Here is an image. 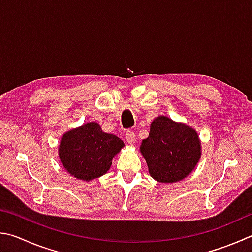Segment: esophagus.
<instances>
[{
  "label": "esophagus",
  "mask_w": 252,
  "mask_h": 252,
  "mask_svg": "<svg viewBox=\"0 0 252 252\" xmlns=\"http://www.w3.org/2000/svg\"><path fill=\"white\" fill-rule=\"evenodd\" d=\"M135 139H136V138H135L134 132L127 131L126 133V141L129 144H133L134 142H135Z\"/></svg>",
  "instance_id": "34e87169"
}]
</instances>
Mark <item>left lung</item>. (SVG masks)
<instances>
[{"instance_id": "1", "label": "left lung", "mask_w": 252, "mask_h": 252, "mask_svg": "<svg viewBox=\"0 0 252 252\" xmlns=\"http://www.w3.org/2000/svg\"><path fill=\"white\" fill-rule=\"evenodd\" d=\"M140 151L154 180L175 183L193 172L202 144L193 127L161 116L151 123L149 138L142 141Z\"/></svg>"}]
</instances>
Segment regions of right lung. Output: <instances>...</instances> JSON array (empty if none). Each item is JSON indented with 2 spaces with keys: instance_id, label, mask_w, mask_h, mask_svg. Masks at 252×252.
Returning <instances> with one entry per match:
<instances>
[{
  "instance_id": "obj_1",
  "label": "right lung",
  "mask_w": 252,
  "mask_h": 252,
  "mask_svg": "<svg viewBox=\"0 0 252 252\" xmlns=\"http://www.w3.org/2000/svg\"><path fill=\"white\" fill-rule=\"evenodd\" d=\"M123 146L118 136L103 132L99 123L88 122L62 136L58 154L71 176L88 182L109 171L114 155Z\"/></svg>"
}]
</instances>
